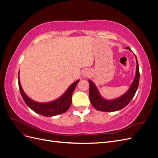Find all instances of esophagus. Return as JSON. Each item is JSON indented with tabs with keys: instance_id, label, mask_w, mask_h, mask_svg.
Instances as JSON below:
<instances>
[{
	"instance_id": "esophagus-1",
	"label": "esophagus",
	"mask_w": 158,
	"mask_h": 158,
	"mask_svg": "<svg viewBox=\"0 0 158 158\" xmlns=\"http://www.w3.org/2000/svg\"><path fill=\"white\" fill-rule=\"evenodd\" d=\"M82 74H83V76H84V77H85V76H88L89 75V73H88L87 71H85V72H84Z\"/></svg>"
}]
</instances>
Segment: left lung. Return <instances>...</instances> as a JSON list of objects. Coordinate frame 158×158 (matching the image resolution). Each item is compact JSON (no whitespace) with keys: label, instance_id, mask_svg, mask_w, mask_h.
Segmentation results:
<instances>
[{"label":"left lung","instance_id":"1","mask_svg":"<svg viewBox=\"0 0 158 158\" xmlns=\"http://www.w3.org/2000/svg\"><path fill=\"white\" fill-rule=\"evenodd\" d=\"M126 49L131 51L129 47H126ZM135 57L136 60V69L135 79L132 81L131 87L129 88L127 92L121 95V97L111 100L106 99L100 95L98 88L95 86L92 81L90 80H88L89 84V100L95 109L105 112L117 111L123 109L130 103L136 94L140 80L139 68H138V63L136 55Z\"/></svg>","mask_w":158,"mask_h":158}]
</instances>
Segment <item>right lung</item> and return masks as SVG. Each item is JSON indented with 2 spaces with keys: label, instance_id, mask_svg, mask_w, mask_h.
I'll return each instance as SVG.
<instances>
[{
  "label": "right lung",
  "instance_id": "1",
  "mask_svg": "<svg viewBox=\"0 0 158 158\" xmlns=\"http://www.w3.org/2000/svg\"><path fill=\"white\" fill-rule=\"evenodd\" d=\"M80 80H76L72 84L66 92L60 98L54 101L47 103H39L33 101L30 98L23 92L20 84V71L18 73V85L22 97L26 104L33 111L44 115L45 117H52L65 113L70 107L72 103V95L74 92L76 85L79 82Z\"/></svg>",
  "mask_w": 158,
  "mask_h": 158
}]
</instances>
